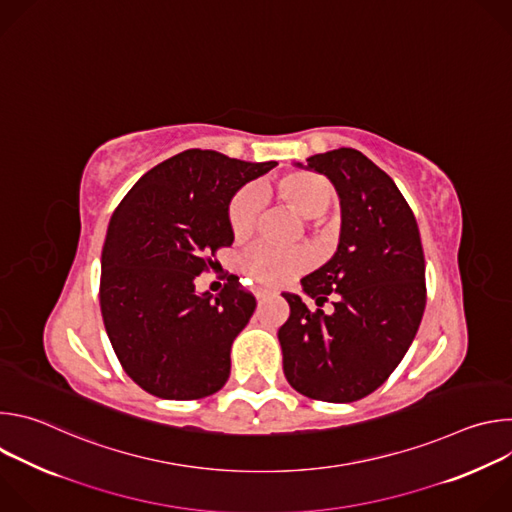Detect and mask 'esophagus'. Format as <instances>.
<instances>
[{
	"instance_id": "esophagus-1",
	"label": "esophagus",
	"mask_w": 512,
	"mask_h": 512,
	"mask_svg": "<svg viewBox=\"0 0 512 512\" xmlns=\"http://www.w3.org/2000/svg\"><path fill=\"white\" fill-rule=\"evenodd\" d=\"M275 294H277L275 289H261L259 294H257V300H259V302H263V300H267V298H271V296H275Z\"/></svg>"
}]
</instances>
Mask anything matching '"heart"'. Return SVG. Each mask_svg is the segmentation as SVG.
Wrapping results in <instances>:
<instances>
[{
	"mask_svg": "<svg viewBox=\"0 0 512 512\" xmlns=\"http://www.w3.org/2000/svg\"><path fill=\"white\" fill-rule=\"evenodd\" d=\"M334 194L332 182L312 170L287 172L263 186L261 192L255 186H243L229 202V229L237 241L251 239L265 204L263 198H275L300 216L314 218V229L322 239H326L330 229L322 225L316 216H322L328 210ZM310 263L312 255L306 249H255L241 261V269L249 279L277 287L304 273Z\"/></svg>",
	"mask_w": 512,
	"mask_h": 512,
	"instance_id": "1",
	"label": "heart"
}]
</instances>
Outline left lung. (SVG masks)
Returning a JSON list of instances; mask_svg holds the SVG:
<instances>
[{
	"mask_svg": "<svg viewBox=\"0 0 512 512\" xmlns=\"http://www.w3.org/2000/svg\"><path fill=\"white\" fill-rule=\"evenodd\" d=\"M306 162L334 184L342 231L334 257L302 279L318 308L281 294L289 304L277 332L283 373L310 399L352 403L391 377L417 334L427 300L423 247L407 200L367 156L338 148Z\"/></svg>",
	"mask_w": 512,
	"mask_h": 512,
	"instance_id": "obj_1",
	"label": "left lung"
}]
</instances>
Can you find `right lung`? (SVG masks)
<instances>
[{
  "mask_svg": "<svg viewBox=\"0 0 512 512\" xmlns=\"http://www.w3.org/2000/svg\"><path fill=\"white\" fill-rule=\"evenodd\" d=\"M275 164L186 150L145 172L113 212L101 314L123 371L150 395L192 401L225 387L231 344L257 302L237 275L214 298L198 296L194 279L221 265L212 257L235 241L233 194Z\"/></svg>",
  "mask_w": 512,
  "mask_h": 512,
  "instance_id": "right-lung-1",
  "label": "right lung"
}]
</instances>
